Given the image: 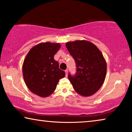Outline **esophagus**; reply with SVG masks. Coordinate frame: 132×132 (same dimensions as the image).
<instances>
[{
  "instance_id": "34e87169",
  "label": "esophagus",
  "mask_w": 132,
  "mask_h": 132,
  "mask_svg": "<svg viewBox=\"0 0 132 132\" xmlns=\"http://www.w3.org/2000/svg\"><path fill=\"white\" fill-rule=\"evenodd\" d=\"M64 72H65L66 76H68V70H65V71H64Z\"/></svg>"
}]
</instances>
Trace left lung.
Instances as JSON below:
<instances>
[{"label": "left lung", "mask_w": 132, "mask_h": 132, "mask_svg": "<svg viewBox=\"0 0 132 132\" xmlns=\"http://www.w3.org/2000/svg\"><path fill=\"white\" fill-rule=\"evenodd\" d=\"M66 48L76 64V73L68 78L75 91L84 97L97 92L105 80L107 63L102 53L93 43L76 40L66 43Z\"/></svg>", "instance_id": "1"}]
</instances>
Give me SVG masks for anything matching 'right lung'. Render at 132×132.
Returning a JSON list of instances; mask_svg holds the SVG:
<instances>
[{
  "instance_id": "obj_1",
  "label": "right lung",
  "mask_w": 132,
  "mask_h": 132,
  "mask_svg": "<svg viewBox=\"0 0 132 132\" xmlns=\"http://www.w3.org/2000/svg\"><path fill=\"white\" fill-rule=\"evenodd\" d=\"M59 43H41L31 48L22 65L23 77L30 91L41 97L50 95L59 80L65 76L54 56L60 48Z\"/></svg>"
}]
</instances>
